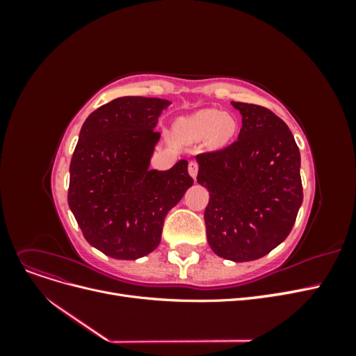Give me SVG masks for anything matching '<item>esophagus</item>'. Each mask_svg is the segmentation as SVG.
<instances>
[{
  "label": "esophagus",
  "mask_w": 356,
  "mask_h": 356,
  "mask_svg": "<svg viewBox=\"0 0 356 356\" xmlns=\"http://www.w3.org/2000/svg\"><path fill=\"white\" fill-rule=\"evenodd\" d=\"M188 172H190V175L193 177V178H197V172H199V163H197V161H195V160H193V161H190V163H188Z\"/></svg>",
  "instance_id": "obj_1"
}]
</instances>
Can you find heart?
Here are the masks:
<instances>
[{"mask_svg": "<svg viewBox=\"0 0 356 356\" xmlns=\"http://www.w3.org/2000/svg\"><path fill=\"white\" fill-rule=\"evenodd\" d=\"M184 124L195 136L211 135L212 141L217 144L227 141L236 129L233 118L218 110H202L191 115Z\"/></svg>", "mask_w": 356, "mask_h": 356, "instance_id": "1", "label": "heart"}]
</instances>
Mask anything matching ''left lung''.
<instances>
[{
	"label": "left lung",
	"instance_id": "8db88e82",
	"mask_svg": "<svg viewBox=\"0 0 356 356\" xmlns=\"http://www.w3.org/2000/svg\"><path fill=\"white\" fill-rule=\"evenodd\" d=\"M242 115L238 139L196 156L197 182L209 191L208 243L236 263L267 255L282 243L303 202L300 152L288 126L260 105L232 102Z\"/></svg>",
	"mask_w": 356,
	"mask_h": 356
}]
</instances>
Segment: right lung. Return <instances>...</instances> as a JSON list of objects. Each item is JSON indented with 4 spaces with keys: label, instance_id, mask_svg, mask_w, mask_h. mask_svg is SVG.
Wrapping results in <instances>:
<instances>
[{
    "label": "right lung",
    "instance_id": "obj_1",
    "mask_svg": "<svg viewBox=\"0 0 356 356\" xmlns=\"http://www.w3.org/2000/svg\"><path fill=\"white\" fill-rule=\"evenodd\" d=\"M170 102L124 96L95 110L70 165L68 204L83 236L117 260H136L160 243L166 213L193 186L188 161L149 169L159 117Z\"/></svg>",
    "mask_w": 356,
    "mask_h": 356
}]
</instances>
